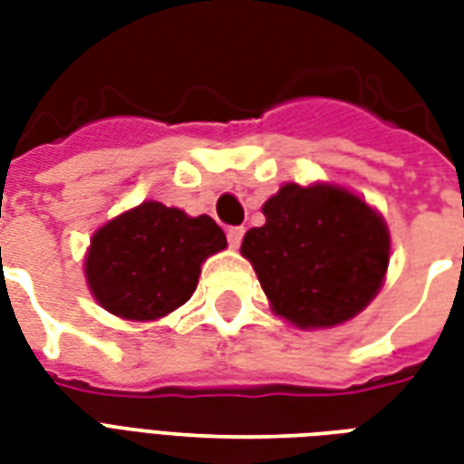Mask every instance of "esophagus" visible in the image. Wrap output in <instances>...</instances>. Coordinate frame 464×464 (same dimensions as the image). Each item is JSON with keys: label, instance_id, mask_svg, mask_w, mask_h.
I'll return each mask as SVG.
<instances>
[{"label": "esophagus", "instance_id": "1", "mask_svg": "<svg viewBox=\"0 0 464 464\" xmlns=\"http://www.w3.org/2000/svg\"><path fill=\"white\" fill-rule=\"evenodd\" d=\"M243 233H246L243 226H231V228L226 231V236H228V246H231V248H238V246H241Z\"/></svg>", "mask_w": 464, "mask_h": 464}]
</instances>
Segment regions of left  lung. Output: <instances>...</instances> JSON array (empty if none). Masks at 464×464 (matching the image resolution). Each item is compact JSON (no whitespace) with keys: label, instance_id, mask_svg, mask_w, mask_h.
Instances as JSON below:
<instances>
[{"label":"left lung","instance_id":"1","mask_svg":"<svg viewBox=\"0 0 464 464\" xmlns=\"http://www.w3.org/2000/svg\"><path fill=\"white\" fill-rule=\"evenodd\" d=\"M263 216L261 228L246 233L241 253L278 315L301 328H331L380 291L390 236L358 196L288 183L266 201Z\"/></svg>","mask_w":464,"mask_h":464}]
</instances>
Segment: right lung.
Instances as JSON below:
<instances>
[{
    "mask_svg": "<svg viewBox=\"0 0 464 464\" xmlns=\"http://www.w3.org/2000/svg\"><path fill=\"white\" fill-rule=\"evenodd\" d=\"M223 248L226 233L211 216L146 201L94 233L86 281L109 313L156 321L191 298L201 263Z\"/></svg>",
    "mask_w": 464,
    "mask_h": 464,
    "instance_id": "add662e5",
    "label": "right lung"
}]
</instances>
